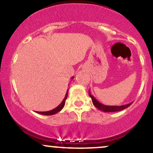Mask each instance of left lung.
<instances>
[{
  "mask_svg": "<svg viewBox=\"0 0 153 153\" xmlns=\"http://www.w3.org/2000/svg\"><path fill=\"white\" fill-rule=\"evenodd\" d=\"M89 96L92 99V102L94 103V105L97 108H99V110L103 111V112H114V111H122L123 109H125L127 107H129L132 103H129L128 104L122 105V106H106V105L102 104L101 103H100L99 101H98L94 96H92L91 94L90 91H88Z\"/></svg>",
  "mask_w": 153,
  "mask_h": 153,
  "instance_id": "1",
  "label": "left lung"
}]
</instances>
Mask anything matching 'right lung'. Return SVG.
Listing matches in <instances>:
<instances>
[{"mask_svg": "<svg viewBox=\"0 0 153 153\" xmlns=\"http://www.w3.org/2000/svg\"><path fill=\"white\" fill-rule=\"evenodd\" d=\"M71 78L73 79V77H72ZM68 90L67 91L66 95H65V96L64 99L62 100V101L61 102L60 104H59L57 107H56L55 108H54V109H52L51 111H36V113L40 114H42V115H53V114H57V112L60 111L63 108V107H64L65 103V101H66L67 98H68Z\"/></svg>", "mask_w": 153, "mask_h": 153, "instance_id": "add662e5", "label": "right lung"}]
</instances>
